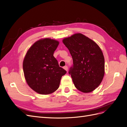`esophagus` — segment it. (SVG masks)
<instances>
[{
  "mask_svg": "<svg viewBox=\"0 0 127 127\" xmlns=\"http://www.w3.org/2000/svg\"><path fill=\"white\" fill-rule=\"evenodd\" d=\"M64 70H66V71H68V67L67 66H65L64 67Z\"/></svg>",
  "mask_w": 127,
  "mask_h": 127,
  "instance_id": "esophagus-1",
  "label": "esophagus"
}]
</instances>
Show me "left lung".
Wrapping results in <instances>:
<instances>
[{"instance_id":"8db88e82","label":"left lung","mask_w":127,"mask_h":127,"mask_svg":"<svg viewBox=\"0 0 127 127\" xmlns=\"http://www.w3.org/2000/svg\"><path fill=\"white\" fill-rule=\"evenodd\" d=\"M63 42L72 58L74 64L69 73L75 87L83 93L93 92L100 85L104 76V57L101 48L80 33L64 38Z\"/></svg>"}]
</instances>
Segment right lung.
<instances>
[{
    "label": "right lung",
    "instance_id": "add662e5",
    "mask_svg": "<svg viewBox=\"0 0 127 127\" xmlns=\"http://www.w3.org/2000/svg\"><path fill=\"white\" fill-rule=\"evenodd\" d=\"M59 42L50 38L37 40L27 51L23 62L24 77L29 87L37 93L49 95L59 87L67 71L59 67L53 53Z\"/></svg>",
    "mask_w": 127,
    "mask_h": 127
}]
</instances>
